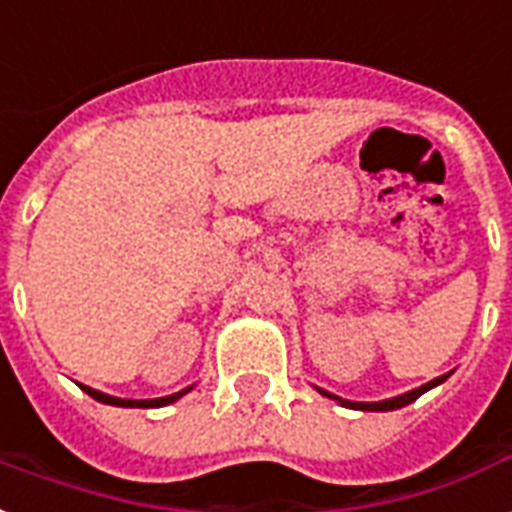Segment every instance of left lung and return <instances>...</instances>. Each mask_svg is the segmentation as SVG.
Here are the masks:
<instances>
[{"instance_id": "8db88e82", "label": "left lung", "mask_w": 512, "mask_h": 512, "mask_svg": "<svg viewBox=\"0 0 512 512\" xmlns=\"http://www.w3.org/2000/svg\"><path fill=\"white\" fill-rule=\"evenodd\" d=\"M446 379H449V374H446V376H438V379H433V382L422 384V387H417V390L406 392V395H398V398H390V400H379V403H352V400L336 398V395H331V392H326V390H320V392H323V395H326V398L339 400V403H342V406L358 408V411H395V408H403V406H408V403H414V400H417L419 395H422V392L433 390L435 384L446 382Z\"/></svg>"}]
</instances>
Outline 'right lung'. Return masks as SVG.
Wrapping results in <instances>:
<instances>
[{
	"label": "right lung",
	"mask_w": 512,
	"mask_h": 512,
	"mask_svg": "<svg viewBox=\"0 0 512 512\" xmlns=\"http://www.w3.org/2000/svg\"><path fill=\"white\" fill-rule=\"evenodd\" d=\"M82 390H85L90 398L98 400V403H109V406H122V408H160L173 403V400H178L184 392H189V390H181L176 392V395H168V398H154V400H125V398H112V395H104V392H98V390H90V387H82Z\"/></svg>",
	"instance_id": "1"
}]
</instances>
